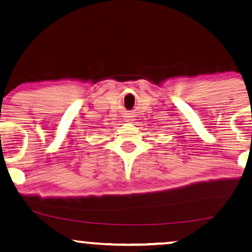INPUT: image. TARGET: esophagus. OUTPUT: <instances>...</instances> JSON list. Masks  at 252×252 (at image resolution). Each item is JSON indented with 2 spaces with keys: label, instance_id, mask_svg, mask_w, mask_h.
Returning a JSON list of instances; mask_svg holds the SVG:
<instances>
[{
  "label": "esophagus",
  "instance_id": "esophagus-1",
  "mask_svg": "<svg viewBox=\"0 0 252 252\" xmlns=\"http://www.w3.org/2000/svg\"><path fill=\"white\" fill-rule=\"evenodd\" d=\"M130 120H131V119H130ZM127 121H129V120H127Z\"/></svg>",
  "mask_w": 252,
  "mask_h": 252
}]
</instances>
